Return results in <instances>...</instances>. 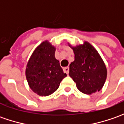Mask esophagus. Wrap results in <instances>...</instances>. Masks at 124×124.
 <instances>
[{"label":"esophagus","mask_w":124,"mask_h":124,"mask_svg":"<svg viewBox=\"0 0 124 124\" xmlns=\"http://www.w3.org/2000/svg\"><path fill=\"white\" fill-rule=\"evenodd\" d=\"M63 71H64V72H65L67 74H69V68L68 67H66V68H63Z\"/></svg>","instance_id":"obj_1"}]
</instances>
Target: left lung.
Listing matches in <instances>:
<instances>
[{"mask_svg":"<svg viewBox=\"0 0 124 124\" xmlns=\"http://www.w3.org/2000/svg\"><path fill=\"white\" fill-rule=\"evenodd\" d=\"M74 61L70 64L69 75L79 91L86 94L102 89L107 77L106 66L97 50L87 41L72 47Z\"/></svg>","mask_w":124,"mask_h":124,"instance_id":"1","label":"left lung"}]
</instances>
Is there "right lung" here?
Instances as JSON below:
<instances>
[{
	"mask_svg": "<svg viewBox=\"0 0 124 124\" xmlns=\"http://www.w3.org/2000/svg\"><path fill=\"white\" fill-rule=\"evenodd\" d=\"M56 47L48 41L42 42L27 62L25 76L30 88L39 96H48L59 88L67 74L55 58Z\"/></svg>",
	"mask_w": 124,
	"mask_h": 124,
	"instance_id": "obj_1",
	"label": "right lung"
}]
</instances>
